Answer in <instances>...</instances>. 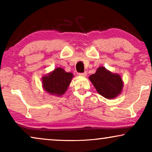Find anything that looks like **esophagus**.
<instances>
[{
	"mask_svg": "<svg viewBox=\"0 0 152 152\" xmlns=\"http://www.w3.org/2000/svg\"><path fill=\"white\" fill-rule=\"evenodd\" d=\"M79 75H80V76H84V77H85V76H86V75H87V72H80V73H79Z\"/></svg>",
	"mask_w": 152,
	"mask_h": 152,
	"instance_id": "34e87169",
	"label": "esophagus"
}]
</instances>
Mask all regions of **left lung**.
<instances>
[{
	"instance_id": "left-lung-1",
	"label": "left lung",
	"mask_w": 152,
	"mask_h": 152,
	"mask_svg": "<svg viewBox=\"0 0 152 152\" xmlns=\"http://www.w3.org/2000/svg\"><path fill=\"white\" fill-rule=\"evenodd\" d=\"M89 80L99 94L107 99L118 96L123 87L121 77L112 73L102 66L98 68L95 74L91 75Z\"/></svg>"
}]
</instances>
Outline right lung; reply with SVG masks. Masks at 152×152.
Here are the masks:
<instances>
[{"label": "right lung", "instance_id": "add662e5", "mask_svg": "<svg viewBox=\"0 0 152 152\" xmlns=\"http://www.w3.org/2000/svg\"><path fill=\"white\" fill-rule=\"evenodd\" d=\"M73 75L57 68L48 75L43 77V88L47 92L56 95H63L67 90Z\"/></svg>", "mask_w": 152, "mask_h": 152}]
</instances>
